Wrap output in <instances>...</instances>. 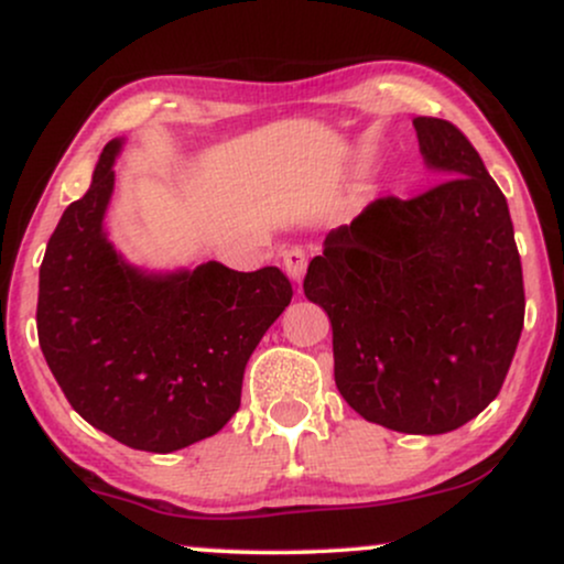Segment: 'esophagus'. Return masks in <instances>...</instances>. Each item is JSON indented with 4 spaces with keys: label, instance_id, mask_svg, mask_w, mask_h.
<instances>
[{
    "label": "esophagus",
    "instance_id": "obj_1",
    "mask_svg": "<svg viewBox=\"0 0 564 564\" xmlns=\"http://www.w3.org/2000/svg\"><path fill=\"white\" fill-rule=\"evenodd\" d=\"M283 268H286V275L291 281L300 283L304 278V270H307V254L300 246H291V249L283 251Z\"/></svg>",
    "mask_w": 564,
    "mask_h": 564
}]
</instances>
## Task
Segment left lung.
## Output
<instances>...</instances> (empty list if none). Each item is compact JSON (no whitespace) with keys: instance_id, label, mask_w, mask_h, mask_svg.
<instances>
[{"instance_id":"8db88e82","label":"left lung","mask_w":564,"mask_h":564,"mask_svg":"<svg viewBox=\"0 0 564 564\" xmlns=\"http://www.w3.org/2000/svg\"><path fill=\"white\" fill-rule=\"evenodd\" d=\"M443 180L413 198L384 196L332 230L304 296L334 332V379L366 422L443 435L501 392L525 286L507 198L467 134L413 119Z\"/></svg>"}]
</instances>
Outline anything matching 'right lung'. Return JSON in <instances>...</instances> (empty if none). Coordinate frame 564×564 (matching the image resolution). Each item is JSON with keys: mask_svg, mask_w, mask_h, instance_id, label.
<instances>
[{"mask_svg": "<svg viewBox=\"0 0 564 564\" xmlns=\"http://www.w3.org/2000/svg\"><path fill=\"white\" fill-rule=\"evenodd\" d=\"M119 145L102 148L93 185L50 236L39 268V347L84 422L134 451L172 453L230 422L246 364L294 291L278 268H129L102 232Z\"/></svg>", "mask_w": 564, "mask_h": 564, "instance_id": "add662e5", "label": "right lung"}]
</instances>
